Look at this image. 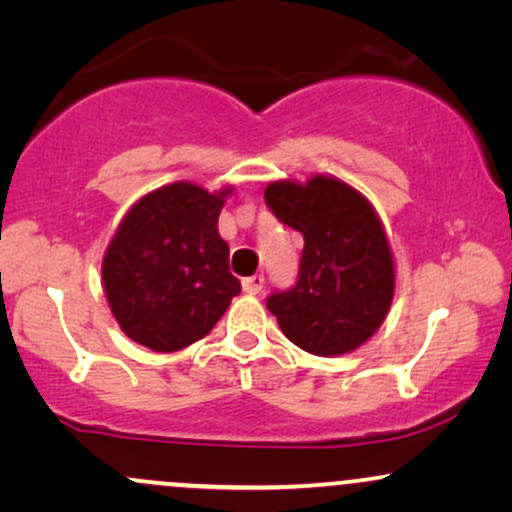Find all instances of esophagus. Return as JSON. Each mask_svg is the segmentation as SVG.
Returning a JSON list of instances; mask_svg holds the SVG:
<instances>
[{
  "label": "esophagus",
  "instance_id": "esophagus-1",
  "mask_svg": "<svg viewBox=\"0 0 512 512\" xmlns=\"http://www.w3.org/2000/svg\"><path fill=\"white\" fill-rule=\"evenodd\" d=\"M264 289V276L262 274H255V276H248V279H243V291L250 293V296H257Z\"/></svg>",
  "mask_w": 512,
  "mask_h": 512
}]
</instances>
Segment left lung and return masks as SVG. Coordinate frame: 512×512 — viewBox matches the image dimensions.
<instances>
[{
  "mask_svg": "<svg viewBox=\"0 0 512 512\" xmlns=\"http://www.w3.org/2000/svg\"><path fill=\"white\" fill-rule=\"evenodd\" d=\"M264 199L305 240L296 286L272 293L267 308L308 354H351L378 332L395 298V257L378 211L334 175L274 180Z\"/></svg>",
  "mask_w": 512,
  "mask_h": 512,
  "instance_id": "left-lung-1",
  "label": "left lung"
}]
</instances>
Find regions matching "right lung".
<instances>
[{"label":"right lung","mask_w":512,"mask_h":512,"mask_svg":"<svg viewBox=\"0 0 512 512\" xmlns=\"http://www.w3.org/2000/svg\"><path fill=\"white\" fill-rule=\"evenodd\" d=\"M233 187L178 180L129 207L103 255V291L132 342L170 354L221 320L240 281L228 272L219 214Z\"/></svg>","instance_id":"right-lung-1"}]
</instances>
